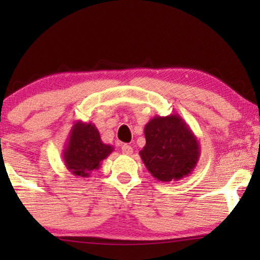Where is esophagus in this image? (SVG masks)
I'll use <instances>...</instances> for the list:
<instances>
[{
	"instance_id": "obj_1",
	"label": "esophagus",
	"mask_w": 260,
	"mask_h": 260,
	"mask_svg": "<svg viewBox=\"0 0 260 260\" xmlns=\"http://www.w3.org/2000/svg\"><path fill=\"white\" fill-rule=\"evenodd\" d=\"M133 148L130 147V145H127V144H123L122 145V152L124 155H131L133 154Z\"/></svg>"
}]
</instances>
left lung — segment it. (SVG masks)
Here are the masks:
<instances>
[{"label":"left lung","mask_w":260,"mask_h":260,"mask_svg":"<svg viewBox=\"0 0 260 260\" xmlns=\"http://www.w3.org/2000/svg\"><path fill=\"white\" fill-rule=\"evenodd\" d=\"M145 145L140 151L148 172L162 182L191 174L200 157V144L180 115L155 116L144 126Z\"/></svg>","instance_id":"8db88e82"}]
</instances>
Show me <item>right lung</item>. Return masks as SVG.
I'll list each match as a JSON object with an SVG mask.
<instances>
[{"label": "right lung", "instance_id": "1", "mask_svg": "<svg viewBox=\"0 0 260 260\" xmlns=\"http://www.w3.org/2000/svg\"><path fill=\"white\" fill-rule=\"evenodd\" d=\"M112 151V145L103 143L94 124L78 120L67 137L62 158L73 175L88 177Z\"/></svg>", "mask_w": 260, "mask_h": 260}]
</instances>
